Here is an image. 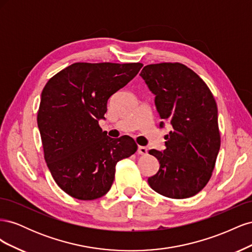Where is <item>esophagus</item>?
<instances>
[{
    "mask_svg": "<svg viewBox=\"0 0 252 252\" xmlns=\"http://www.w3.org/2000/svg\"><path fill=\"white\" fill-rule=\"evenodd\" d=\"M138 155H141V156H145V155H147V148L146 147H144V146H139L138 147Z\"/></svg>",
    "mask_w": 252,
    "mask_h": 252,
    "instance_id": "esophagus-1",
    "label": "esophagus"
}]
</instances>
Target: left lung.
I'll use <instances>...</instances> for the list:
<instances>
[{
	"mask_svg": "<svg viewBox=\"0 0 252 252\" xmlns=\"http://www.w3.org/2000/svg\"><path fill=\"white\" fill-rule=\"evenodd\" d=\"M141 77L156 95L162 122L171 125L166 149L149 150L159 162L148 179L156 192L170 199H187L207 185L220 146L218 107L206 83L181 63L145 66Z\"/></svg>",
	"mask_w": 252,
	"mask_h": 252,
	"instance_id": "8db88e82",
	"label": "left lung"
}]
</instances>
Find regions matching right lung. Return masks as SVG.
<instances>
[{
  "mask_svg": "<svg viewBox=\"0 0 252 252\" xmlns=\"http://www.w3.org/2000/svg\"><path fill=\"white\" fill-rule=\"evenodd\" d=\"M142 63H74L46 83L37 111L44 158L58 186L82 201L109 191L116 165L138 149L134 140L109 138L98 125L108 98Z\"/></svg>",
  "mask_w": 252,
  "mask_h": 252,
  "instance_id": "add662e5",
  "label": "right lung"
}]
</instances>
